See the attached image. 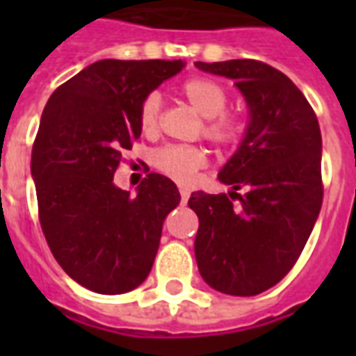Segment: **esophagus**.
Wrapping results in <instances>:
<instances>
[{"label": "esophagus", "instance_id": "1", "mask_svg": "<svg viewBox=\"0 0 356 356\" xmlns=\"http://www.w3.org/2000/svg\"><path fill=\"white\" fill-rule=\"evenodd\" d=\"M179 194H181V202H183V204H186V202H188V196H191V193H188V191H185V188H181V191H179Z\"/></svg>", "mask_w": 356, "mask_h": 356}]
</instances>
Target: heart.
Masks as SVG:
<instances>
[{
    "label": "heart",
    "instance_id": "b5f03b06",
    "mask_svg": "<svg viewBox=\"0 0 356 356\" xmlns=\"http://www.w3.org/2000/svg\"><path fill=\"white\" fill-rule=\"evenodd\" d=\"M181 95L204 118L202 133L206 139L221 148L238 147L246 135L248 122L238 112L225 110L229 104V93L221 83L204 76H196L181 86ZM160 112H162V97L158 93H148L139 108L140 131L147 135L158 131ZM206 162H208L206 150L193 145H165L154 150L152 154V163L156 170L183 185L191 183L196 171L202 170Z\"/></svg>",
    "mask_w": 356,
    "mask_h": 356
}]
</instances>
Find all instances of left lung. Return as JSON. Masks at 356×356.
I'll list each match as a JSON object with an SVG mask.
<instances>
[{
	"mask_svg": "<svg viewBox=\"0 0 356 356\" xmlns=\"http://www.w3.org/2000/svg\"><path fill=\"white\" fill-rule=\"evenodd\" d=\"M196 66L234 80L250 110L246 137L219 171L231 193L188 198L200 221L196 263L213 290L257 296L290 273L321 213V127L296 83L261 60ZM240 188L247 194L236 193Z\"/></svg>",
	"mask_w": 356,
	"mask_h": 356,
	"instance_id": "obj_1",
	"label": "left lung"
}]
</instances>
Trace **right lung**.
Masks as SVG:
<instances>
[{
    "instance_id": "1",
    "label": "right lung",
    "mask_w": 356,
    "mask_h": 356,
    "mask_svg": "<svg viewBox=\"0 0 356 356\" xmlns=\"http://www.w3.org/2000/svg\"><path fill=\"white\" fill-rule=\"evenodd\" d=\"M183 60H97L55 89L32 148L40 223L58 265L97 293L135 290L152 268L177 186L148 173L137 196L114 185L140 137L143 99Z\"/></svg>"
}]
</instances>
